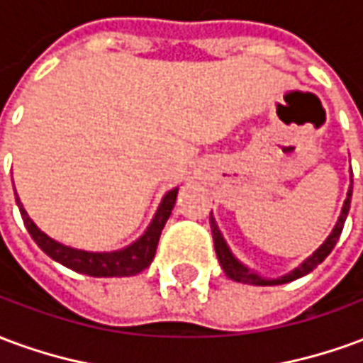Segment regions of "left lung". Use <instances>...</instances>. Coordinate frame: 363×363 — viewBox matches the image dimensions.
<instances>
[{
	"label": "left lung",
	"mask_w": 363,
	"mask_h": 363,
	"mask_svg": "<svg viewBox=\"0 0 363 363\" xmlns=\"http://www.w3.org/2000/svg\"><path fill=\"white\" fill-rule=\"evenodd\" d=\"M350 200H352V174H350V189L346 192V200H344L342 210H340V216H338V220H336L335 228L330 231V235L323 241L317 251L313 252L311 257H307V259L296 267L291 272L284 274V276H278V278H264V276H260L259 272H255L249 267H245L241 260L237 259L235 255L231 252L229 249V245L225 243V239L221 235L220 228H218V223H216V218H213V213H210V228H212V235H213V249H216V255H218V260H220V267L223 268V272L225 276H229L231 280L241 281V284H251V286H278V284H288L291 280H297V278H301L305 274H309L313 268H317V264H320L323 260L327 259L330 251L335 249L336 241H338V237L342 233L344 228V221H346V216H348V210H350Z\"/></svg>",
	"instance_id": "8db88e82"
}]
</instances>
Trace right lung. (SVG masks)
Segmentation results:
<instances>
[{
	"label": "right lung",
	"instance_id": "1",
	"mask_svg": "<svg viewBox=\"0 0 363 363\" xmlns=\"http://www.w3.org/2000/svg\"><path fill=\"white\" fill-rule=\"evenodd\" d=\"M177 194H179V186L167 192L163 200L159 202L157 212L153 216L147 229L135 239L134 243L111 252L83 251V249H74V247H67V245L52 239L28 218L27 210L23 208V202L19 200L17 190H15V200H17L21 218H23V223H25L27 231L35 239V243L52 260H56L62 267L69 268L74 272L87 274V276H95V278H114V276L122 278V276H135V274H140L151 264V260L155 257V251H157L161 231H163L169 216L173 212Z\"/></svg>",
	"mask_w": 363,
	"mask_h": 363
}]
</instances>
